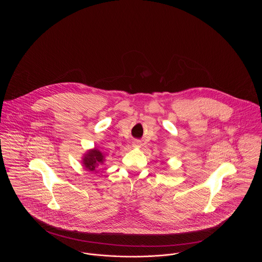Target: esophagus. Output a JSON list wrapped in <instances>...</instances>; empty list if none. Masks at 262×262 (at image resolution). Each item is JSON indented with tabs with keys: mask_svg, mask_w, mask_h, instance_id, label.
<instances>
[{
	"mask_svg": "<svg viewBox=\"0 0 262 262\" xmlns=\"http://www.w3.org/2000/svg\"><path fill=\"white\" fill-rule=\"evenodd\" d=\"M132 146L136 147V148H139L141 146V142L139 140H135V141L132 142Z\"/></svg>",
	"mask_w": 262,
	"mask_h": 262,
	"instance_id": "esophagus-1",
	"label": "esophagus"
}]
</instances>
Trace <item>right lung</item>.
Listing matches in <instances>:
<instances>
[{
	"label": "right lung",
	"mask_w": 262,
	"mask_h": 262,
	"mask_svg": "<svg viewBox=\"0 0 262 262\" xmlns=\"http://www.w3.org/2000/svg\"><path fill=\"white\" fill-rule=\"evenodd\" d=\"M105 161L104 154L97 148L89 150L82 156V165L86 170L96 171L97 167L100 164H103Z\"/></svg>",
	"instance_id": "1"
}]
</instances>
